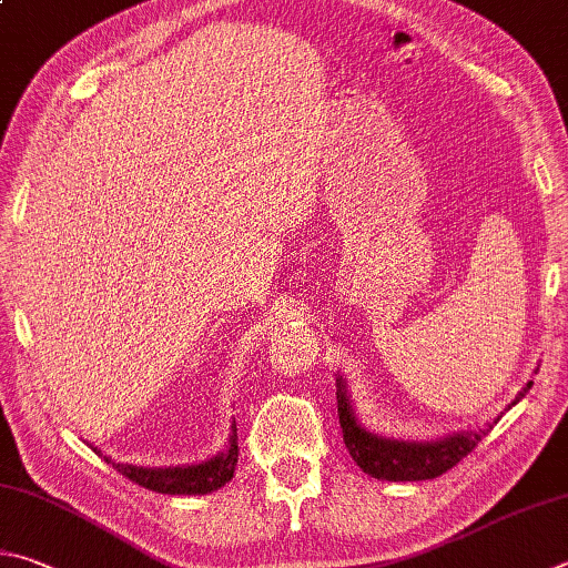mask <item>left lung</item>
I'll use <instances>...</instances> for the list:
<instances>
[{
	"instance_id": "obj_1",
	"label": "left lung",
	"mask_w": 568,
	"mask_h": 568,
	"mask_svg": "<svg viewBox=\"0 0 568 568\" xmlns=\"http://www.w3.org/2000/svg\"><path fill=\"white\" fill-rule=\"evenodd\" d=\"M531 389L527 383L524 392ZM521 392V397H524ZM519 397L511 402L517 405ZM337 417L339 429H343L345 447L349 457L357 462V467L365 474H373L375 479L387 481H419V479H435L439 474L455 467L469 452L479 445L481 437H487L497 425V419L489 427L479 432H464V435H452L439 442H395L383 439L365 432L357 425V419L349 409V399L343 379L337 377Z\"/></svg>"
}]
</instances>
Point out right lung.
<instances>
[{
  "label": "right lung",
  "mask_w": 568,
  "mask_h": 568,
  "mask_svg": "<svg viewBox=\"0 0 568 568\" xmlns=\"http://www.w3.org/2000/svg\"><path fill=\"white\" fill-rule=\"evenodd\" d=\"M111 462V459H106ZM239 462V435L231 437V447L223 455L211 462L193 464V467H173V469H143L131 464H113L123 477L139 484L143 489L159 494H209L221 489L225 481H231Z\"/></svg>",
  "instance_id": "add662e5"
}]
</instances>
